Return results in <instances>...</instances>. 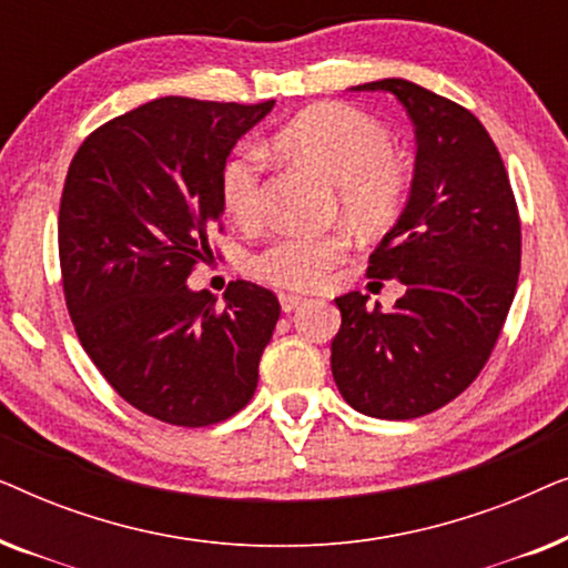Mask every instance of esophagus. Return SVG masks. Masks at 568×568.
I'll return each mask as SVG.
<instances>
[{
	"instance_id": "1",
	"label": "esophagus",
	"mask_w": 568,
	"mask_h": 568,
	"mask_svg": "<svg viewBox=\"0 0 568 568\" xmlns=\"http://www.w3.org/2000/svg\"><path fill=\"white\" fill-rule=\"evenodd\" d=\"M278 302H282L284 313H292V310H297L302 302H305V297H302V294H294V292H282L278 294Z\"/></svg>"
}]
</instances>
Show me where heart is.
<instances>
[{
	"label": "heart",
	"mask_w": 568,
	"mask_h": 568,
	"mask_svg": "<svg viewBox=\"0 0 568 568\" xmlns=\"http://www.w3.org/2000/svg\"><path fill=\"white\" fill-rule=\"evenodd\" d=\"M271 150L315 168L333 183L338 212L356 227H383L398 214L410 170L393 152V139L377 119L346 103L310 108L271 136ZM266 158L243 144L222 168V204L232 220L253 227L266 212ZM348 253L341 232H282L247 261L251 274L282 290H313Z\"/></svg>",
	"instance_id": "1"
}]
</instances>
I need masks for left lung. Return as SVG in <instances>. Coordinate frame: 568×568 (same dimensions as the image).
I'll list each match as a JSON object with an SVG mask.
<instances>
[{
  "mask_svg": "<svg viewBox=\"0 0 568 568\" xmlns=\"http://www.w3.org/2000/svg\"><path fill=\"white\" fill-rule=\"evenodd\" d=\"M354 90L398 98L418 152L408 204L367 266L406 294L387 313L362 292L336 297L331 369L348 406L403 422L447 406L486 367L517 292L523 224L501 154L468 108L395 77Z\"/></svg>",
  "mask_w": 568,
  "mask_h": 568,
  "instance_id": "left-lung-1",
  "label": "left lung"
}]
</instances>
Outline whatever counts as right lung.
I'll return each instance as SVG.
<instances>
[{
    "mask_svg": "<svg viewBox=\"0 0 568 568\" xmlns=\"http://www.w3.org/2000/svg\"><path fill=\"white\" fill-rule=\"evenodd\" d=\"M271 108L158 98L98 126L69 165L59 206L69 317L108 385L158 422L220 424L258 385L276 294L237 278L216 305L185 278L224 232L227 154Z\"/></svg>",
    "mask_w": 568,
    "mask_h": 568,
    "instance_id": "add662e5",
    "label": "right lung"
}]
</instances>
